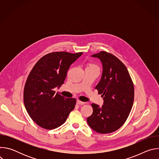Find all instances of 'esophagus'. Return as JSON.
Instances as JSON below:
<instances>
[{
    "mask_svg": "<svg viewBox=\"0 0 159 159\" xmlns=\"http://www.w3.org/2000/svg\"><path fill=\"white\" fill-rule=\"evenodd\" d=\"M85 103V102H82V101H80V100H77V104H79V105H83V104H84Z\"/></svg>",
    "mask_w": 159,
    "mask_h": 159,
    "instance_id": "obj_1",
    "label": "esophagus"
}]
</instances>
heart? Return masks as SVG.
<instances>
[{"mask_svg": "<svg viewBox=\"0 0 159 159\" xmlns=\"http://www.w3.org/2000/svg\"><path fill=\"white\" fill-rule=\"evenodd\" d=\"M90 66H93V67H95V68H96V69H98V66L96 65H95V64H91V65H90Z\"/></svg>", "mask_w": 159, "mask_h": 159, "instance_id": "heart-1", "label": "heart"}]
</instances>
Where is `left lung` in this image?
<instances>
[{
	"label": "left lung",
	"instance_id": "1",
	"mask_svg": "<svg viewBox=\"0 0 159 159\" xmlns=\"http://www.w3.org/2000/svg\"><path fill=\"white\" fill-rule=\"evenodd\" d=\"M103 66L102 77L95 87L102 94V107L93 103V112L87 118L89 126L99 133L114 132L126 121L134 101V85L127 68L116 57L101 51L92 55Z\"/></svg>",
	"mask_w": 159,
	"mask_h": 159
}]
</instances>
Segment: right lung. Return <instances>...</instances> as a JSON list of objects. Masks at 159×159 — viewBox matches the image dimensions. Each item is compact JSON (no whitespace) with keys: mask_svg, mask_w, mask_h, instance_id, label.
Wrapping results in <instances>:
<instances>
[{"mask_svg":"<svg viewBox=\"0 0 159 159\" xmlns=\"http://www.w3.org/2000/svg\"><path fill=\"white\" fill-rule=\"evenodd\" d=\"M82 55L56 52L45 55L33 66L25 84L24 102L31 118L40 127L53 129L63 125L76 99L65 98L54 89L64 83L70 65Z\"/></svg>","mask_w":159,"mask_h":159,"instance_id":"right-lung-1","label":"right lung"}]
</instances>
